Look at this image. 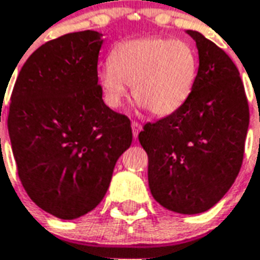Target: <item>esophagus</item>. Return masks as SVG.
Returning <instances> with one entry per match:
<instances>
[{
  "label": "esophagus",
  "mask_w": 260,
  "mask_h": 260,
  "mask_svg": "<svg viewBox=\"0 0 260 260\" xmlns=\"http://www.w3.org/2000/svg\"><path fill=\"white\" fill-rule=\"evenodd\" d=\"M132 134H134V138H138L139 132L142 131V125L138 122V121H132Z\"/></svg>",
  "instance_id": "obj_1"
}]
</instances>
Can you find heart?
<instances>
[{
    "label": "heart",
    "instance_id": "1",
    "mask_svg": "<svg viewBox=\"0 0 260 260\" xmlns=\"http://www.w3.org/2000/svg\"><path fill=\"white\" fill-rule=\"evenodd\" d=\"M197 55L189 42L140 38L118 44L110 64L99 73L106 103L120 107L128 85L136 101L154 115H169L189 99L197 78Z\"/></svg>",
    "mask_w": 260,
    "mask_h": 260
}]
</instances>
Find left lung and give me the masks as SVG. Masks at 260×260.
<instances>
[{"mask_svg":"<svg viewBox=\"0 0 260 260\" xmlns=\"http://www.w3.org/2000/svg\"><path fill=\"white\" fill-rule=\"evenodd\" d=\"M199 49L193 91L179 110L147 122L139 142L149 157V187L164 208L184 215L212 208L232 187L244 158L249 107L226 52L187 30Z\"/></svg>","mask_w":260,"mask_h":260,"instance_id":"8db88e82","label":"left lung"}]
</instances>
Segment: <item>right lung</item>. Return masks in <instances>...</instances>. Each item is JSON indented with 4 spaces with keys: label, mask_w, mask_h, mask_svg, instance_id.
Instances as JSON below:
<instances>
[{
    "label": "right lung",
    "mask_w": 260,
    "mask_h": 260,
    "mask_svg": "<svg viewBox=\"0 0 260 260\" xmlns=\"http://www.w3.org/2000/svg\"><path fill=\"white\" fill-rule=\"evenodd\" d=\"M102 44L92 30L45 42L23 64L11 95L8 131L19 179L40 208L67 220L101 203L132 143L129 118L102 99Z\"/></svg>",
    "instance_id": "1"
}]
</instances>
